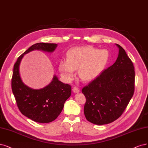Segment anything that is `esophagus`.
I'll return each mask as SVG.
<instances>
[{"label":"esophagus","instance_id":"34e87169","mask_svg":"<svg viewBox=\"0 0 148 148\" xmlns=\"http://www.w3.org/2000/svg\"><path fill=\"white\" fill-rule=\"evenodd\" d=\"M72 90H73V92H75V93H78L79 92V89L78 88H76V87H74L72 89Z\"/></svg>","mask_w":148,"mask_h":148}]
</instances>
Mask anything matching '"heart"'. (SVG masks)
Wrapping results in <instances>:
<instances>
[{"label":"heart","instance_id":"b5f03b06","mask_svg":"<svg viewBox=\"0 0 148 148\" xmlns=\"http://www.w3.org/2000/svg\"><path fill=\"white\" fill-rule=\"evenodd\" d=\"M110 53L108 50L95 48L90 46L77 47L70 49L67 60L62 59L59 64L61 76L67 81L72 80L75 70L78 69V75L84 81L96 78L108 64Z\"/></svg>","mask_w":148,"mask_h":148}]
</instances>
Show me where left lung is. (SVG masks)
Listing matches in <instances>:
<instances>
[{
    "label": "left lung",
    "instance_id": "obj_1",
    "mask_svg": "<svg viewBox=\"0 0 148 148\" xmlns=\"http://www.w3.org/2000/svg\"><path fill=\"white\" fill-rule=\"evenodd\" d=\"M116 62L82 89L86 102V118L96 125L113 123L123 113L134 93L135 69L125 50L118 44Z\"/></svg>",
    "mask_w": 148,
    "mask_h": 148
}]
</instances>
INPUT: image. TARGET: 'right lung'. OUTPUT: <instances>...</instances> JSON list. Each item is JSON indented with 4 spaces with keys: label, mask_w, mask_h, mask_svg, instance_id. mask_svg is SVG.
<instances>
[{
    "label": "right lung",
    "mask_w": 148,
    "mask_h": 148,
    "mask_svg": "<svg viewBox=\"0 0 148 148\" xmlns=\"http://www.w3.org/2000/svg\"><path fill=\"white\" fill-rule=\"evenodd\" d=\"M57 47L56 43H35L20 56L14 65L12 89L18 107L24 116L37 123H48L56 119L62 111L65 101L70 97L72 89L55 75L51 82L43 88H30L23 83L19 65L24 56L29 52L38 50L53 53Z\"/></svg>",
    "instance_id": "obj_1"
}]
</instances>
